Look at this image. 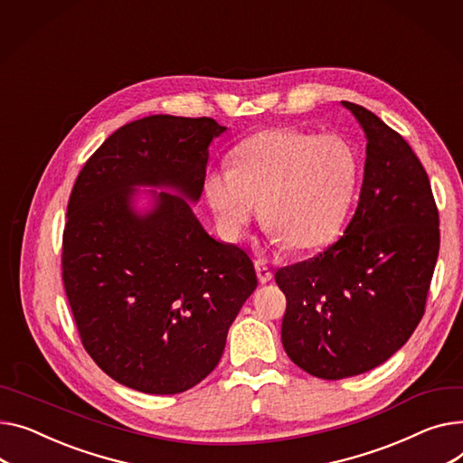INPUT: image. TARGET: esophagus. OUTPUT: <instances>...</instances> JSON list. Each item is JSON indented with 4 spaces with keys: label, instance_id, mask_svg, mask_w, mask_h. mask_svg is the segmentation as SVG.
I'll list each match as a JSON object with an SVG mask.
<instances>
[{
    "label": "esophagus",
    "instance_id": "obj_1",
    "mask_svg": "<svg viewBox=\"0 0 463 463\" xmlns=\"http://www.w3.org/2000/svg\"><path fill=\"white\" fill-rule=\"evenodd\" d=\"M255 269H257V277H259V281H260L262 285L271 281L273 273H271V269H269V266H268V262H266L264 259H257V260H255Z\"/></svg>",
    "mask_w": 463,
    "mask_h": 463
}]
</instances>
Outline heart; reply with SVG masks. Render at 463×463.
Instances as JSON below:
<instances>
[{"label": "heart", "mask_w": 463, "mask_h": 463, "mask_svg": "<svg viewBox=\"0 0 463 463\" xmlns=\"http://www.w3.org/2000/svg\"><path fill=\"white\" fill-rule=\"evenodd\" d=\"M357 175L355 148L341 134L269 128L234 148V165L206 173L204 195L223 238L240 240L262 203L271 234L307 250L341 231Z\"/></svg>", "instance_id": "1"}]
</instances>
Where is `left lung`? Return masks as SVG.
<instances>
[{
  "mask_svg": "<svg viewBox=\"0 0 463 463\" xmlns=\"http://www.w3.org/2000/svg\"><path fill=\"white\" fill-rule=\"evenodd\" d=\"M343 106L366 137L354 218L324 253L275 271L285 352L322 380L363 374L408 343L439 253V213L415 152L373 111Z\"/></svg>",
  "mask_w": 463,
  "mask_h": 463,
  "instance_id": "8db88e82",
  "label": "left lung"
}]
</instances>
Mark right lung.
I'll return each mask as SVG.
<instances>
[{"label":"right lung","instance_id":"obj_1","mask_svg":"<svg viewBox=\"0 0 463 463\" xmlns=\"http://www.w3.org/2000/svg\"><path fill=\"white\" fill-rule=\"evenodd\" d=\"M210 117L150 115L111 134L72 188L63 283L83 348L115 382L176 394L218 366L227 333L257 288L250 255L212 238L188 201L204 186ZM139 185L155 204L133 206Z\"/></svg>","mask_w":463,"mask_h":463}]
</instances>
